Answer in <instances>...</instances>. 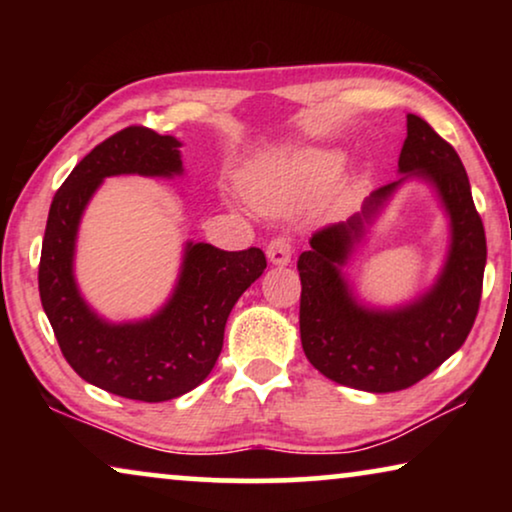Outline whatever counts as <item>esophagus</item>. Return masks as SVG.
Returning a JSON list of instances; mask_svg holds the SVG:
<instances>
[{"label":"esophagus","instance_id":"esophagus-1","mask_svg":"<svg viewBox=\"0 0 512 512\" xmlns=\"http://www.w3.org/2000/svg\"><path fill=\"white\" fill-rule=\"evenodd\" d=\"M291 254H293V247L286 237H275V240L268 244V249H265V256H268V261L272 265H289Z\"/></svg>","mask_w":512,"mask_h":512}]
</instances>
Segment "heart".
I'll return each instance as SVG.
<instances>
[{
  "label": "heart",
  "mask_w": 512,
  "mask_h": 512,
  "mask_svg": "<svg viewBox=\"0 0 512 512\" xmlns=\"http://www.w3.org/2000/svg\"><path fill=\"white\" fill-rule=\"evenodd\" d=\"M342 163L345 153L340 149L303 146L247 165L240 174V184L251 205L261 212H284L321 191L338 174ZM363 181L366 179L359 172L345 174L335 184L331 200L335 205H347L361 193Z\"/></svg>",
  "instance_id": "heart-1"
}]
</instances>
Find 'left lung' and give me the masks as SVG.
Listing matches in <instances>:
<instances>
[{
    "instance_id": "1",
    "label": "left lung",
    "mask_w": 512,
    "mask_h": 512,
    "mask_svg": "<svg viewBox=\"0 0 512 512\" xmlns=\"http://www.w3.org/2000/svg\"><path fill=\"white\" fill-rule=\"evenodd\" d=\"M398 177L363 200L361 212L319 230L298 258L300 342L328 380L370 394L408 389L450 359L471 333L487 265L485 228L457 151L415 114L398 156ZM422 180L448 219V251L434 282L396 306L363 301L346 265L395 193Z\"/></svg>"
}]
</instances>
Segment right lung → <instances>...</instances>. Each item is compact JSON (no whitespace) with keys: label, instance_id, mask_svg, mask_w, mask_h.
I'll list each match as a JSON object with an SVG mask.
<instances>
[{"label":"right lung","instance_id":"1","mask_svg":"<svg viewBox=\"0 0 512 512\" xmlns=\"http://www.w3.org/2000/svg\"><path fill=\"white\" fill-rule=\"evenodd\" d=\"M181 146L149 128L104 139L55 193L41 244L39 296L67 363L86 382L132 401H170L198 387L219 359L230 310L268 265L256 247L223 251L188 240L170 296L149 317L111 321L83 298L76 240L97 188L121 174L184 177Z\"/></svg>","mask_w":512,"mask_h":512}]
</instances>
